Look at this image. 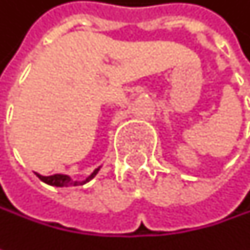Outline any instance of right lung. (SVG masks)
I'll use <instances>...</instances> for the list:
<instances>
[{
  "label": "right lung",
  "mask_w": 250,
  "mask_h": 250,
  "mask_svg": "<svg viewBox=\"0 0 250 250\" xmlns=\"http://www.w3.org/2000/svg\"><path fill=\"white\" fill-rule=\"evenodd\" d=\"M98 171H100V168H97V169L89 175L85 181H74V179H71V176L63 174H55L50 175V176H43V175L37 174V176H39L43 182H46V184H49V185H53V187H75V185H83V184H86L88 181H91L95 175L98 174Z\"/></svg>",
  "instance_id": "obj_1"
}]
</instances>
